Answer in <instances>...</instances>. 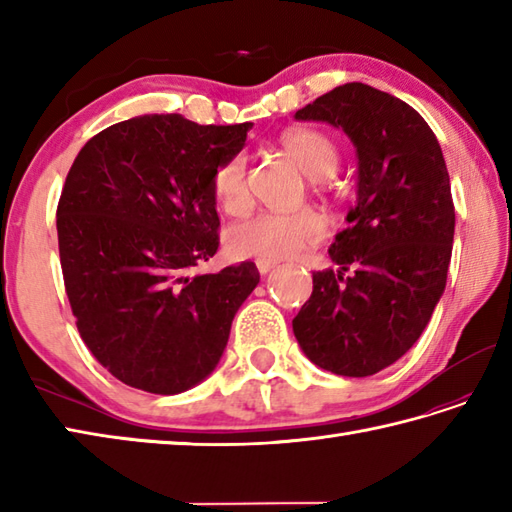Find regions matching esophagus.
<instances>
[{"instance_id": "34e87169", "label": "esophagus", "mask_w": 512, "mask_h": 512, "mask_svg": "<svg viewBox=\"0 0 512 512\" xmlns=\"http://www.w3.org/2000/svg\"><path fill=\"white\" fill-rule=\"evenodd\" d=\"M257 270H259V273H262V275H266V273H270V270H273L275 266H277V262H270V259H257Z\"/></svg>"}]
</instances>
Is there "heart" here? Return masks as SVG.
I'll return each mask as SVG.
<instances>
[{
	"instance_id": "1",
	"label": "heart",
	"mask_w": 512,
	"mask_h": 512,
	"mask_svg": "<svg viewBox=\"0 0 512 512\" xmlns=\"http://www.w3.org/2000/svg\"><path fill=\"white\" fill-rule=\"evenodd\" d=\"M281 149L297 162L310 178H330L339 169V143L323 129L297 127L281 136ZM211 187L217 204L226 213H242L248 206V158L242 151L224 158L213 169ZM328 235V220L314 206L292 213L259 211L226 228V248L242 259L295 257L321 244Z\"/></svg>"
}]
</instances>
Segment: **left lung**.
<instances>
[{
    "label": "left lung",
    "instance_id": "8db88e82",
    "mask_svg": "<svg viewBox=\"0 0 512 512\" xmlns=\"http://www.w3.org/2000/svg\"><path fill=\"white\" fill-rule=\"evenodd\" d=\"M295 118L343 127L352 138L358 198L350 226L328 250L339 270L312 273V295L292 330L314 365L372 376L420 339L447 286L455 228L449 171L427 121L372 85H339Z\"/></svg>",
    "mask_w": 512,
    "mask_h": 512
}]
</instances>
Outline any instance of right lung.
<instances>
[{"instance_id": "add662e5", "label": "right lung", "mask_w": 512, "mask_h": 512, "mask_svg": "<svg viewBox=\"0 0 512 512\" xmlns=\"http://www.w3.org/2000/svg\"><path fill=\"white\" fill-rule=\"evenodd\" d=\"M250 127L136 116L72 162L57 206L65 292L83 343L129 387L171 396L198 385L259 284L253 262L191 277L220 246L213 169Z\"/></svg>"}]
</instances>
